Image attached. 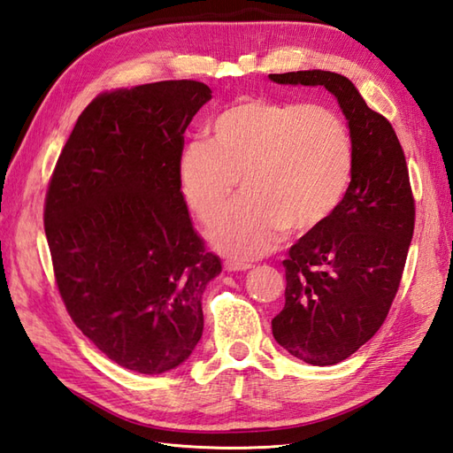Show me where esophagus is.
Instances as JSON below:
<instances>
[{"label": "esophagus", "instance_id": "obj_1", "mask_svg": "<svg viewBox=\"0 0 453 453\" xmlns=\"http://www.w3.org/2000/svg\"><path fill=\"white\" fill-rule=\"evenodd\" d=\"M250 267H252V264H248V261H236V259H226L225 261L226 271H246Z\"/></svg>", "mask_w": 453, "mask_h": 453}]
</instances>
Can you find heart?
<instances>
[{"label":"heart","instance_id":"b5f03b06","mask_svg":"<svg viewBox=\"0 0 453 453\" xmlns=\"http://www.w3.org/2000/svg\"><path fill=\"white\" fill-rule=\"evenodd\" d=\"M355 147L335 110L242 96L215 116L209 142L180 157V182L194 213L213 220L242 178V199L211 230V242L234 257H257L288 234L329 223L353 180Z\"/></svg>","mask_w":453,"mask_h":453}]
</instances>
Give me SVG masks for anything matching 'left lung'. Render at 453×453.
Returning a JSON list of instances; mask_svg holds the SVG:
<instances>
[{"label": "left lung", "mask_w": 453, "mask_h": 453, "mask_svg": "<svg viewBox=\"0 0 453 453\" xmlns=\"http://www.w3.org/2000/svg\"><path fill=\"white\" fill-rule=\"evenodd\" d=\"M280 85H321L349 119L353 180L329 223L290 246L285 308L273 337L314 366L345 360L388 318L415 230V197L405 153L388 119L368 108L347 77L321 69L271 73Z\"/></svg>", "instance_id": "left-lung-1"}]
</instances>
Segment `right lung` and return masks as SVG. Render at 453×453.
I'll list each match as a JSON object with an SVG mask.
<instances>
[{
	"mask_svg": "<svg viewBox=\"0 0 453 453\" xmlns=\"http://www.w3.org/2000/svg\"><path fill=\"white\" fill-rule=\"evenodd\" d=\"M211 98L180 79L100 93L50 178L44 230L67 314L98 350L163 374L203 334L201 295L220 273L180 192L186 127Z\"/></svg>",
	"mask_w": 453,
	"mask_h": 453,
	"instance_id": "add662e5",
	"label": "right lung"
}]
</instances>
